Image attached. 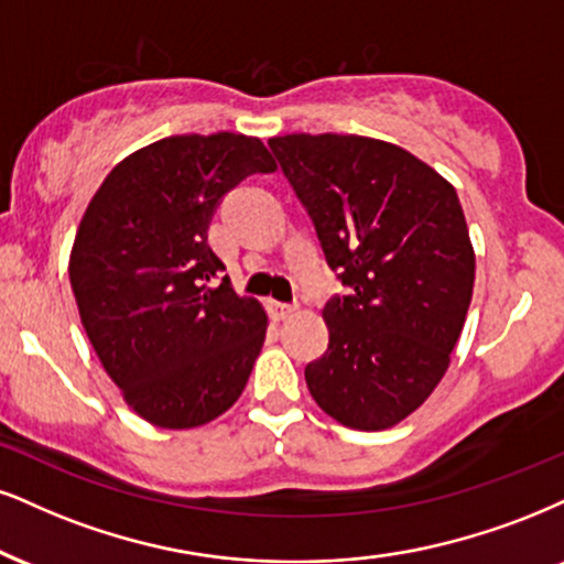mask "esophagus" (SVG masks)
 I'll return each instance as SVG.
<instances>
[{
    "mask_svg": "<svg viewBox=\"0 0 564 564\" xmlns=\"http://www.w3.org/2000/svg\"><path fill=\"white\" fill-rule=\"evenodd\" d=\"M297 311V305H290V303H276L271 301V316L276 318V322H284V318H290Z\"/></svg>",
    "mask_w": 564,
    "mask_h": 564,
    "instance_id": "obj_1",
    "label": "esophagus"
}]
</instances>
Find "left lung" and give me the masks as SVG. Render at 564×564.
Masks as SVG:
<instances>
[{
    "instance_id": "obj_1",
    "label": "left lung",
    "mask_w": 564,
    "mask_h": 564,
    "mask_svg": "<svg viewBox=\"0 0 564 564\" xmlns=\"http://www.w3.org/2000/svg\"><path fill=\"white\" fill-rule=\"evenodd\" d=\"M269 149L347 288L324 305L329 347L305 366V384L343 426H394L442 381L474 295L455 187L377 138L293 133Z\"/></svg>"
}]
</instances>
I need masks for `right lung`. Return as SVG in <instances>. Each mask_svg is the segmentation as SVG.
Listing matches in <instances>:
<instances>
[{"instance_id":"1","label":"right lung","mask_w":564,"mask_h":564,"mask_svg":"<svg viewBox=\"0 0 564 564\" xmlns=\"http://www.w3.org/2000/svg\"><path fill=\"white\" fill-rule=\"evenodd\" d=\"M274 170L259 138H162L122 159L83 214L69 253L83 329L154 426H204L248 384L267 314L221 276L208 225L235 185Z\"/></svg>"}]
</instances>
